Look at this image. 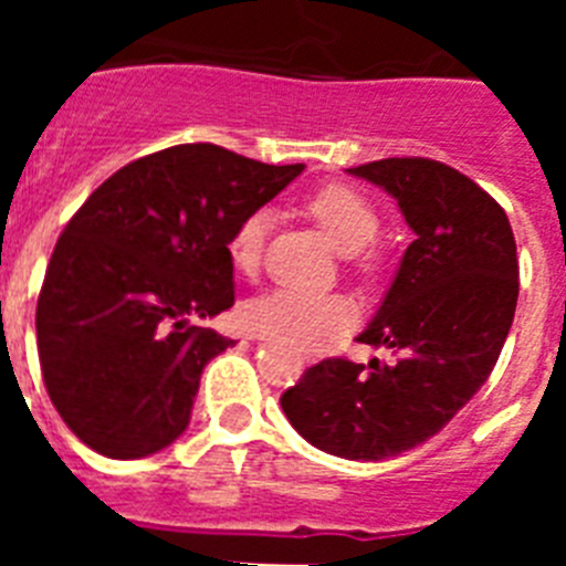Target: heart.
<instances>
[{"label":"heart","instance_id":"obj_1","mask_svg":"<svg viewBox=\"0 0 566 566\" xmlns=\"http://www.w3.org/2000/svg\"><path fill=\"white\" fill-rule=\"evenodd\" d=\"M308 214L332 240V247L343 254H359L365 269H371V258L365 249L379 234V212L359 189L332 184L323 187L308 201ZM272 209H254L238 223L229 238V260L243 274H252L260 266L269 229H272ZM240 319L258 337H269L280 345L314 352L334 334L345 332L354 323V306L339 294H308L294 289H274L249 300L240 308Z\"/></svg>","mask_w":566,"mask_h":566}]
</instances>
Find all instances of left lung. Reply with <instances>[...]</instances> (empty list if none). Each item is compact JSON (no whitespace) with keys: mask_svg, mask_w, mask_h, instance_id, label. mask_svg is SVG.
<instances>
[{"mask_svg":"<svg viewBox=\"0 0 566 566\" xmlns=\"http://www.w3.org/2000/svg\"><path fill=\"white\" fill-rule=\"evenodd\" d=\"M348 172L391 195L417 234L357 337L394 359H323L280 405L319 451L379 462L442 431L490 377L516 314V238L504 209L448 164L382 158Z\"/></svg>","mask_w":566,"mask_h":566,"instance_id":"1","label":"left lung"}]
</instances>
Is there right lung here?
<instances>
[{
    "label": "right lung",
    "mask_w": 566,
    "mask_h": 566,
    "mask_svg": "<svg viewBox=\"0 0 566 566\" xmlns=\"http://www.w3.org/2000/svg\"><path fill=\"white\" fill-rule=\"evenodd\" d=\"M300 172L178 144L109 175L70 218L36 345L50 402L87 448L142 459L187 431L203 368L234 345L192 319L232 308L229 238Z\"/></svg>",
    "instance_id": "obj_1"
}]
</instances>
